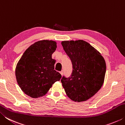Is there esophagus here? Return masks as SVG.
Listing matches in <instances>:
<instances>
[{
    "label": "esophagus",
    "mask_w": 125,
    "mask_h": 125,
    "mask_svg": "<svg viewBox=\"0 0 125 125\" xmlns=\"http://www.w3.org/2000/svg\"><path fill=\"white\" fill-rule=\"evenodd\" d=\"M60 73H61V75H62L63 74V71H61Z\"/></svg>",
    "instance_id": "1"
}]
</instances>
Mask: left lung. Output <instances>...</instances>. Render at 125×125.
<instances>
[{
	"label": "left lung",
	"mask_w": 125,
	"mask_h": 125,
	"mask_svg": "<svg viewBox=\"0 0 125 125\" xmlns=\"http://www.w3.org/2000/svg\"><path fill=\"white\" fill-rule=\"evenodd\" d=\"M63 50L71 59L72 73L61 81L73 101H86L100 90L106 73V63L100 53L83 40L62 41Z\"/></svg>",
	"instance_id": "left-lung-1"
}]
</instances>
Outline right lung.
<instances>
[{"label": "right lung", "mask_w": 125, "mask_h": 125, "mask_svg": "<svg viewBox=\"0 0 125 125\" xmlns=\"http://www.w3.org/2000/svg\"><path fill=\"white\" fill-rule=\"evenodd\" d=\"M56 48V42L51 40L35 42L25 51L17 64V82L21 89L31 98L45 95L52 84L62 77L54 70L55 60L52 54Z\"/></svg>", "instance_id": "right-lung-1"}]
</instances>
